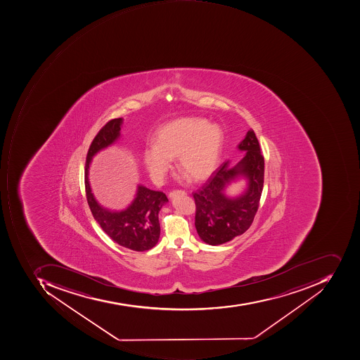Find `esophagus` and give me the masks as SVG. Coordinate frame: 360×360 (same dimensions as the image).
I'll return each mask as SVG.
<instances>
[{
  "label": "esophagus",
  "mask_w": 360,
  "mask_h": 360,
  "mask_svg": "<svg viewBox=\"0 0 360 360\" xmlns=\"http://www.w3.org/2000/svg\"><path fill=\"white\" fill-rule=\"evenodd\" d=\"M186 193H185L184 191H172V193H169V197L171 198V199H173V198L177 197V195H186Z\"/></svg>",
  "instance_id": "1"
}]
</instances>
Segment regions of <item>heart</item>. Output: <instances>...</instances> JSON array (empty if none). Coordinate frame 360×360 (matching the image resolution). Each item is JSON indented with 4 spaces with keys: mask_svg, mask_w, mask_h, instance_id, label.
I'll list each match as a JSON object with an SVG mask.
<instances>
[{
    "mask_svg": "<svg viewBox=\"0 0 360 360\" xmlns=\"http://www.w3.org/2000/svg\"><path fill=\"white\" fill-rule=\"evenodd\" d=\"M153 146L141 153V162L153 183L161 185L176 159L181 174L199 183L209 179L221 159L224 132L201 117H179L165 123L153 135Z\"/></svg>",
    "mask_w": 360,
    "mask_h": 360,
    "instance_id": "heart-1",
    "label": "heart"
}]
</instances>
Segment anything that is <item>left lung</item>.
Masks as SVG:
<instances>
[{
    "instance_id": "left-lung-1",
    "label": "left lung",
    "mask_w": 360,
    "mask_h": 360,
    "mask_svg": "<svg viewBox=\"0 0 360 360\" xmlns=\"http://www.w3.org/2000/svg\"><path fill=\"white\" fill-rule=\"evenodd\" d=\"M245 151L237 165L224 162L207 183L193 193L195 226L203 243L219 245L243 235L249 229L259 209L264 184V157L253 129L248 131L238 145ZM243 179L246 187L239 195H227V186Z\"/></svg>"
}]
</instances>
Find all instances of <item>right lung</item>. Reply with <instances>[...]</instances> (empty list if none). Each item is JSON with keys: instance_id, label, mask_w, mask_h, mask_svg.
<instances>
[{"instance_id": "add662e5", "label": "right lung", "mask_w": 360, "mask_h": 360, "mask_svg": "<svg viewBox=\"0 0 360 360\" xmlns=\"http://www.w3.org/2000/svg\"><path fill=\"white\" fill-rule=\"evenodd\" d=\"M122 123V117L109 121L89 146L85 163L87 203L95 221L115 243L133 251H147L157 245L160 237L159 212L169 202L167 195L161 191H151L143 185H137L132 202L125 209L117 211L99 205L89 184V165L93 158L121 139Z\"/></svg>"}]
</instances>
